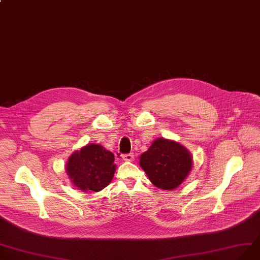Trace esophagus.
Wrapping results in <instances>:
<instances>
[{
	"label": "esophagus",
	"mask_w": 260,
	"mask_h": 260,
	"mask_svg": "<svg viewBox=\"0 0 260 260\" xmlns=\"http://www.w3.org/2000/svg\"><path fill=\"white\" fill-rule=\"evenodd\" d=\"M122 158L126 161H133L134 160V154L133 153H128V154H123Z\"/></svg>",
	"instance_id": "1"
}]
</instances>
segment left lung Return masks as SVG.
I'll list each match as a JSON object with an SVG mask.
<instances>
[{"instance_id": "1", "label": "left lung", "mask_w": 260, "mask_h": 260, "mask_svg": "<svg viewBox=\"0 0 260 260\" xmlns=\"http://www.w3.org/2000/svg\"><path fill=\"white\" fill-rule=\"evenodd\" d=\"M140 166L149 180L161 189L177 188L193 167L190 153L179 142L157 138L140 155Z\"/></svg>"}]
</instances>
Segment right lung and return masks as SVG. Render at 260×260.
I'll use <instances>...</instances> for the list:
<instances>
[{"label":"right lung","instance_id":"1","mask_svg":"<svg viewBox=\"0 0 260 260\" xmlns=\"http://www.w3.org/2000/svg\"><path fill=\"white\" fill-rule=\"evenodd\" d=\"M114 155L101 145H91L74 152L66 162V174L75 186L83 191H100L111 182Z\"/></svg>","mask_w":260,"mask_h":260}]
</instances>
